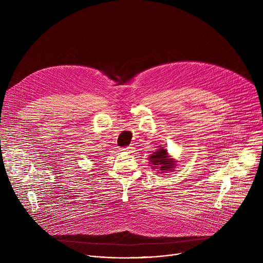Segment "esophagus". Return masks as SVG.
Masks as SVG:
<instances>
[{
    "mask_svg": "<svg viewBox=\"0 0 263 263\" xmlns=\"http://www.w3.org/2000/svg\"><path fill=\"white\" fill-rule=\"evenodd\" d=\"M122 152H131L132 151V146H127V147H124V148H121Z\"/></svg>",
    "mask_w": 263,
    "mask_h": 263,
    "instance_id": "34e87169",
    "label": "esophagus"
}]
</instances>
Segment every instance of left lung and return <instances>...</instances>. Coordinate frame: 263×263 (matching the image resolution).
<instances>
[{"label":"left lung","instance_id":"8db88e82","mask_svg":"<svg viewBox=\"0 0 263 263\" xmlns=\"http://www.w3.org/2000/svg\"><path fill=\"white\" fill-rule=\"evenodd\" d=\"M148 161L151 163L149 166H152L153 170H158L162 173L174 172L178 162L175 158H172L167 149L162 145H159L156 151L151 154L148 157Z\"/></svg>","mask_w":263,"mask_h":263}]
</instances>
